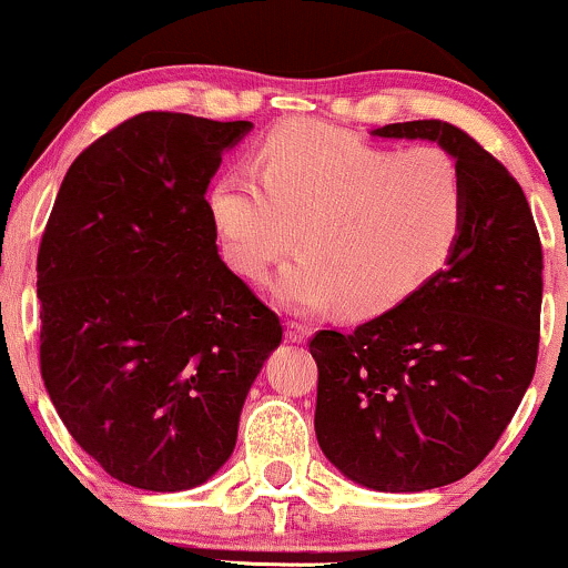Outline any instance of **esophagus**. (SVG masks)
I'll use <instances>...</instances> for the list:
<instances>
[{
  "label": "esophagus",
  "mask_w": 568,
  "mask_h": 568,
  "mask_svg": "<svg viewBox=\"0 0 568 568\" xmlns=\"http://www.w3.org/2000/svg\"><path fill=\"white\" fill-rule=\"evenodd\" d=\"M306 336H310V328H306V325L296 323V321L285 323V338H288L291 344H302V342H306Z\"/></svg>",
  "instance_id": "1"
}]
</instances>
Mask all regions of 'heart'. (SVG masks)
Segmentation results:
<instances>
[{
    "label": "heart",
    "mask_w": 568,
    "mask_h": 568,
    "mask_svg": "<svg viewBox=\"0 0 568 568\" xmlns=\"http://www.w3.org/2000/svg\"><path fill=\"white\" fill-rule=\"evenodd\" d=\"M207 211L224 258L245 280L280 272L291 312L338 306L347 321H376L446 270L465 232L459 165L433 146L395 152L325 122H288L258 149V175L213 181Z\"/></svg>",
    "instance_id": "1"
}]
</instances>
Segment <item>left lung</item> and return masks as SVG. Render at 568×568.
Instances as JSON below:
<instances>
[{
  "mask_svg": "<svg viewBox=\"0 0 568 568\" xmlns=\"http://www.w3.org/2000/svg\"><path fill=\"white\" fill-rule=\"evenodd\" d=\"M371 135L433 141L454 158L465 232L446 270L406 304L352 334L312 338L315 435L344 478L414 494L473 473L529 389L542 245L524 189L465 130L416 120Z\"/></svg>",
  "mask_w": 568,
  "mask_h": 568,
  "instance_id": "1",
  "label": "left lung"
}]
</instances>
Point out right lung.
Listing matches in <instances>:
<instances>
[{
  "instance_id": "obj_1",
  "label": "right lung",
  "mask_w": 568,
  "mask_h": 568,
  "mask_svg": "<svg viewBox=\"0 0 568 568\" xmlns=\"http://www.w3.org/2000/svg\"><path fill=\"white\" fill-rule=\"evenodd\" d=\"M253 122L143 112L71 162L37 256L50 400L112 478L186 491L230 459L280 347L277 315L221 262L205 192Z\"/></svg>"
}]
</instances>
